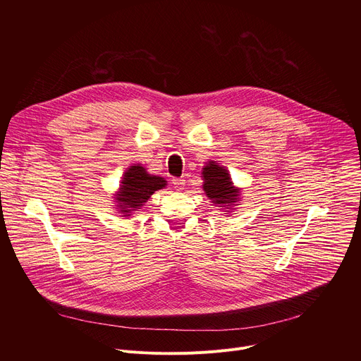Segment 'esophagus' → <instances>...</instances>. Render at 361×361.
Masks as SVG:
<instances>
[{"label":"esophagus","instance_id":"esophagus-1","mask_svg":"<svg viewBox=\"0 0 361 361\" xmlns=\"http://www.w3.org/2000/svg\"><path fill=\"white\" fill-rule=\"evenodd\" d=\"M173 185H174L177 190H183V188H184V185H185V180H184L183 177H180V178H174V180H173Z\"/></svg>","mask_w":361,"mask_h":361}]
</instances>
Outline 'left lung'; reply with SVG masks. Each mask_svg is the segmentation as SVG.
Returning <instances> with one entry per match:
<instances>
[{
    "mask_svg": "<svg viewBox=\"0 0 361 361\" xmlns=\"http://www.w3.org/2000/svg\"><path fill=\"white\" fill-rule=\"evenodd\" d=\"M202 190L219 207H224L227 213L233 210L240 200V190L233 185L228 171L216 161H209L202 169Z\"/></svg>",
    "mask_w": 361,
    "mask_h": 361,
    "instance_id": "left-lung-1",
    "label": "left lung"
}]
</instances>
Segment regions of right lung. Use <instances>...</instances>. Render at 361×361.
Wrapping results in <instances>:
<instances>
[{"mask_svg":"<svg viewBox=\"0 0 361 361\" xmlns=\"http://www.w3.org/2000/svg\"><path fill=\"white\" fill-rule=\"evenodd\" d=\"M167 185L163 177L151 176L140 164L131 166L123 176L121 185L116 194L117 210L123 214L121 217H130L131 213L138 212L147 200Z\"/></svg>","mask_w":361,"mask_h":361,"instance_id":"add662e5","label":"right lung"}]
</instances>
